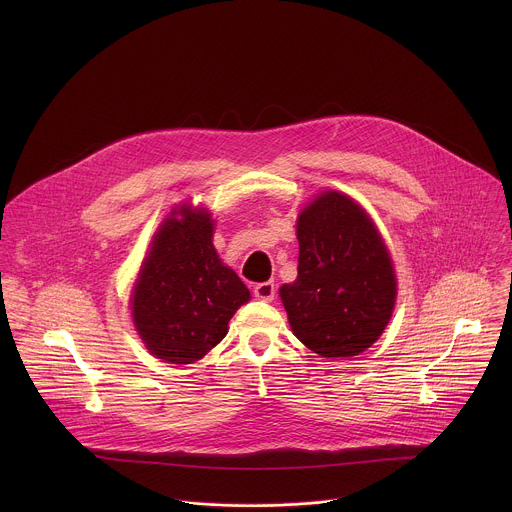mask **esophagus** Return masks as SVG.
<instances>
[{
	"mask_svg": "<svg viewBox=\"0 0 512 512\" xmlns=\"http://www.w3.org/2000/svg\"><path fill=\"white\" fill-rule=\"evenodd\" d=\"M276 295V286L274 282H262L254 286V297L262 299V301H272Z\"/></svg>",
	"mask_w": 512,
	"mask_h": 512,
	"instance_id": "obj_1",
	"label": "esophagus"
}]
</instances>
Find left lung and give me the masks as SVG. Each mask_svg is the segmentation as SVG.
I'll return each mask as SVG.
<instances>
[{
  "instance_id": "obj_1",
  "label": "left lung",
  "mask_w": 512,
  "mask_h": 512,
  "mask_svg": "<svg viewBox=\"0 0 512 512\" xmlns=\"http://www.w3.org/2000/svg\"><path fill=\"white\" fill-rule=\"evenodd\" d=\"M297 278L280 288L293 335L327 359L355 357L386 329L396 276L365 209L339 191L317 195L297 217Z\"/></svg>"
}]
</instances>
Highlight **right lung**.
I'll list each match as a JSON object with an SVG mask.
<instances>
[{
  "label": "right lung",
  "mask_w": 512,
  "mask_h": 512,
  "mask_svg": "<svg viewBox=\"0 0 512 512\" xmlns=\"http://www.w3.org/2000/svg\"><path fill=\"white\" fill-rule=\"evenodd\" d=\"M215 220L181 205L155 232L132 292V319L147 351L173 365L203 359L250 299L213 246Z\"/></svg>",
  "instance_id": "add662e5"
}]
</instances>
